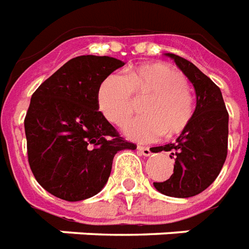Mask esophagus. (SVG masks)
<instances>
[{"instance_id":"obj_1","label":"esophagus","mask_w":249,"mask_h":249,"mask_svg":"<svg viewBox=\"0 0 249 249\" xmlns=\"http://www.w3.org/2000/svg\"><path fill=\"white\" fill-rule=\"evenodd\" d=\"M138 151L141 152L142 155H144V157H150V155H151V150H150L148 147L138 146Z\"/></svg>"}]
</instances>
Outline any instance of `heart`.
I'll use <instances>...</instances> for the list:
<instances>
[{
	"instance_id": "obj_1",
	"label": "heart",
	"mask_w": 249,
	"mask_h": 249,
	"mask_svg": "<svg viewBox=\"0 0 249 249\" xmlns=\"http://www.w3.org/2000/svg\"><path fill=\"white\" fill-rule=\"evenodd\" d=\"M148 97L142 107L143 117L124 126L127 137L152 142L166 134L180 135L191 124L195 101L182 71L167 63H144L134 67L123 78L111 72L97 89L99 111L108 122L123 126L135 110V98Z\"/></svg>"
}]
</instances>
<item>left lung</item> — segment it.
I'll list each match as a JSON object with an SVG mask.
<instances>
[{"mask_svg": "<svg viewBox=\"0 0 249 249\" xmlns=\"http://www.w3.org/2000/svg\"><path fill=\"white\" fill-rule=\"evenodd\" d=\"M190 79L196 91V108L191 124L174 143L154 147L170 151L175 159L174 174L164 182H154L167 196H195L220 174L228 152V111L220 89L186 58L167 54Z\"/></svg>", "mask_w": 249, "mask_h": 249, "instance_id": "obj_1", "label": "left lung"}]
</instances>
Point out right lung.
Returning <instances> with one entry per match:
<instances>
[{"label":"right lung","mask_w":249,"mask_h":249,"mask_svg":"<svg viewBox=\"0 0 249 249\" xmlns=\"http://www.w3.org/2000/svg\"><path fill=\"white\" fill-rule=\"evenodd\" d=\"M123 65L106 55L75 57L33 92L25 117L29 166L54 196L78 201L97 195L114 155L137 148L98 110L99 83Z\"/></svg>","instance_id":"right-lung-1"}]
</instances>
